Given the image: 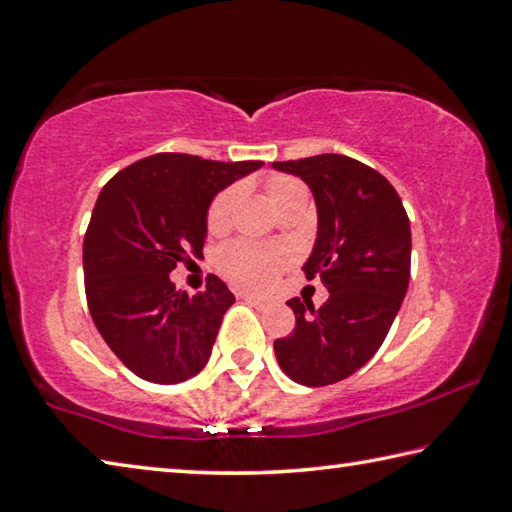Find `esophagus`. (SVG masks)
Returning <instances> with one entry per match:
<instances>
[{
    "label": "esophagus",
    "instance_id": "obj_1",
    "mask_svg": "<svg viewBox=\"0 0 512 512\" xmlns=\"http://www.w3.org/2000/svg\"><path fill=\"white\" fill-rule=\"evenodd\" d=\"M244 298L248 305H253V307H257V309H266L268 307V300H264V298H259V296H253V293H244Z\"/></svg>",
    "mask_w": 512,
    "mask_h": 512
}]
</instances>
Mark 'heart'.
Listing matches in <instances>:
<instances>
[{
  "label": "heart",
  "mask_w": 512,
  "mask_h": 512,
  "mask_svg": "<svg viewBox=\"0 0 512 512\" xmlns=\"http://www.w3.org/2000/svg\"><path fill=\"white\" fill-rule=\"evenodd\" d=\"M305 192L302 183L289 176H275L268 180V194L275 207L282 201H287L289 196ZM241 196L239 185H232L223 189L207 210V228L212 232L223 230L230 223V216L235 212V205ZM287 262V255L277 248H266L257 244H246V241H235V244L225 246L219 255L221 271L230 277L232 282L241 284V287L250 289H262L268 287L275 280V275Z\"/></svg>",
  "instance_id": "1"
}]
</instances>
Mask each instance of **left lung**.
<instances>
[{
	"label": "left lung",
	"instance_id": "obj_1",
	"mask_svg": "<svg viewBox=\"0 0 512 512\" xmlns=\"http://www.w3.org/2000/svg\"><path fill=\"white\" fill-rule=\"evenodd\" d=\"M305 180L318 210L314 250L302 266L329 291L323 307L291 298L289 336L273 343L284 375L302 386L336 384L372 359L409 289L411 225L395 187L348 155L273 162Z\"/></svg>",
	"mask_w": 512,
	"mask_h": 512
}]
</instances>
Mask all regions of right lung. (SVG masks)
Instances as JSON below:
<instances>
[{
    "label": "right lung",
    "instance_id": "right-lung-1",
    "mask_svg": "<svg viewBox=\"0 0 512 512\" xmlns=\"http://www.w3.org/2000/svg\"><path fill=\"white\" fill-rule=\"evenodd\" d=\"M262 164L158 153L101 189L83 239L85 296L103 341L137 377L180 384L205 368L235 296L216 275L189 296L169 273L187 253L203 257L212 198Z\"/></svg>",
    "mask_w": 512,
    "mask_h": 512
}]
</instances>
